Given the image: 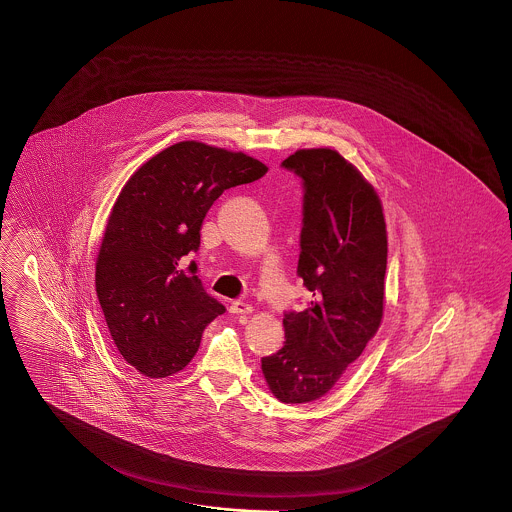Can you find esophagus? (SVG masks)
Segmentation results:
<instances>
[{
	"label": "esophagus",
	"instance_id": "obj_1",
	"mask_svg": "<svg viewBox=\"0 0 512 512\" xmlns=\"http://www.w3.org/2000/svg\"><path fill=\"white\" fill-rule=\"evenodd\" d=\"M229 311L234 313V315H249V313L253 311V308H251L249 304H246V302H240V300H236V302H233V304L229 306Z\"/></svg>",
	"mask_w": 512,
	"mask_h": 512
}]
</instances>
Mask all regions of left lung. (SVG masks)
<instances>
[{
    "mask_svg": "<svg viewBox=\"0 0 512 512\" xmlns=\"http://www.w3.org/2000/svg\"><path fill=\"white\" fill-rule=\"evenodd\" d=\"M281 167L302 180L296 274L313 296L306 310L285 311L283 347L261 368L279 402L308 403L340 381L381 325L387 225L375 189L336 150H298Z\"/></svg>",
    "mask_w": 512,
    "mask_h": 512,
    "instance_id": "left-lung-1",
    "label": "left lung"
}]
</instances>
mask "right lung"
<instances>
[{"mask_svg":"<svg viewBox=\"0 0 512 512\" xmlns=\"http://www.w3.org/2000/svg\"><path fill=\"white\" fill-rule=\"evenodd\" d=\"M266 165L195 140L172 144L135 172L112 206L95 263V291L127 364L159 379L184 370L225 306L197 263L201 227L217 197L259 180Z\"/></svg>","mask_w":512,"mask_h":512,"instance_id":"obj_1","label":"right lung"}]
</instances>
